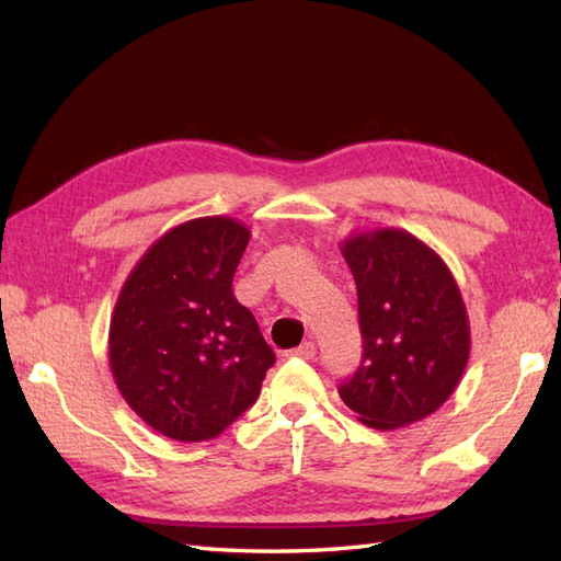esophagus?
I'll use <instances>...</instances> for the list:
<instances>
[{
  "label": "esophagus",
  "mask_w": 561,
  "mask_h": 561,
  "mask_svg": "<svg viewBox=\"0 0 561 561\" xmlns=\"http://www.w3.org/2000/svg\"><path fill=\"white\" fill-rule=\"evenodd\" d=\"M289 356H299V359H313V356H316V344L313 342H304L296 350H291Z\"/></svg>",
  "instance_id": "34e87169"
}]
</instances>
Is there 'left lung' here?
I'll return each instance as SVG.
<instances>
[{"instance_id":"left-lung-1","label":"left lung","mask_w":561,"mask_h":561,"mask_svg":"<svg viewBox=\"0 0 561 561\" xmlns=\"http://www.w3.org/2000/svg\"><path fill=\"white\" fill-rule=\"evenodd\" d=\"M359 301L362 364L337 388L362 424L390 432L426 420L458 388L470 320L448 265L402 229H374L340 245Z\"/></svg>"}]
</instances>
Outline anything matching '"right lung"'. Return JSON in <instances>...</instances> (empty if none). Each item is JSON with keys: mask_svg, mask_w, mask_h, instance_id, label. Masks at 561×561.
<instances>
[{"mask_svg": "<svg viewBox=\"0 0 561 561\" xmlns=\"http://www.w3.org/2000/svg\"><path fill=\"white\" fill-rule=\"evenodd\" d=\"M245 224L202 217L173 226L117 296L108 362L125 402L153 432L209 440L260 396L274 352L236 301Z\"/></svg>", "mask_w": 561, "mask_h": 561, "instance_id": "1", "label": "right lung"}]
</instances>
